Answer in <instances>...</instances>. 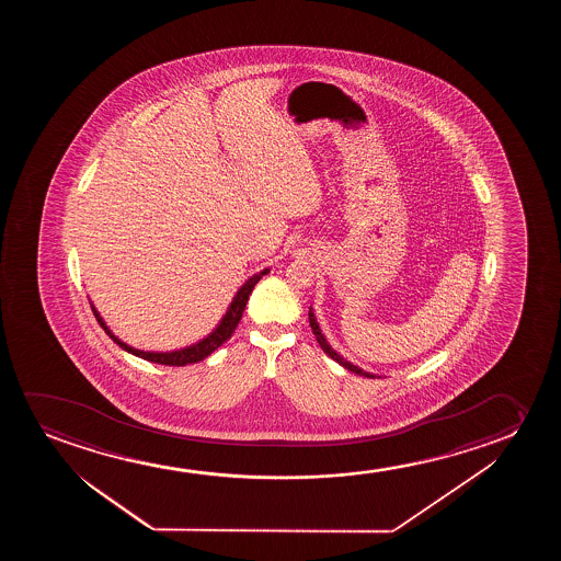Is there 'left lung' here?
Here are the masks:
<instances>
[{"label": "left lung", "instance_id": "8db88e82", "mask_svg": "<svg viewBox=\"0 0 561 561\" xmlns=\"http://www.w3.org/2000/svg\"><path fill=\"white\" fill-rule=\"evenodd\" d=\"M308 320H310V328H312V331H314L316 341L320 343V346L323 348V353L328 354L330 358H333V360L339 362L343 368L348 369V371H354V374H358V376L362 377H376L371 376V374H368V371H364V369L358 368V366H354V364H351V362L343 360L341 356H339L333 348H331L330 345H328V341H325V337L322 335V331H320V325H318V322H316L314 312H312V308H310V312H308Z\"/></svg>", "mask_w": 561, "mask_h": 561}]
</instances>
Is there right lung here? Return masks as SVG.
<instances>
[{"label":"right lung","instance_id":"right-lung-1","mask_svg":"<svg viewBox=\"0 0 561 561\" xmlns=\"http://www.w3.org/2000/svg\"><path fill=\"white\" fill-rule=\"evenodd\" d=\"M264 274H268V270H264L261 274H256V276L251 277L249 282H245V285L239 289L238 295L231 300L230 308H228V312L224 316L222 322L218 323V328H216L207 339H203L197 345L185 346L182 351H174V353H146V351H138V348H134V346H128L126 343H123L121 339L115 337V335L111 333V330H108L105 322H103V318H101V316L98 314V310L92 307L93 316H95V320L100 322L101 328L105 330L108 337L115 341L116 345L124 348V351H128V353L136 354L139 358H144V360L154 362V364H164V366L195 364V362L205 360L207 356L215 353L218 346L222 345V343H226V341L231 337V333L236 331L239 320H241V316H243L249 295H251L254 285L259 284V279H261Z\"/></svg>","mask_w":561,"mask_h":561}]
</instances>
